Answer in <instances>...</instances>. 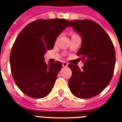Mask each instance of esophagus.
I'll list each match as a JSON object with an SVG mask.
<instances>
[{
    "instance_id": "esophagus-1",
    "label": "esophagus",
    "mask_w": 122,
    "mask_h": 122,
    "mask_svg": "<svg viewBox=\"0 0 122 122\" xmlns=\"http://www.w3.org/2000/svg\"><path fill=\"white\" fill-rule=\"evenodd\" d=\"M62 65H63V66H64V67H66V66H68V63H66V62H63V63H62Z\"/></svg>"
}]
</instances>
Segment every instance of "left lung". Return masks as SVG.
Masks as SVG:
<instances>
[{"mask_svg": "<svg viewBox=\"0 0 122 122\" xmlns=\"http://www.w3.org/2000/svg\"><path fill=\"white\" fill-rule=\"evenodd\" d=\"M69 23L82 37V46L77 55L84 62L82 70L76 65H69L72 71L69 88L75 97L92 98L105 90L112 78L114 47L106 31L93 21L74 20Z\"/></svg>", "mask_w": 122, "mask_h": 122, "instance_id": "obj_1", "label": "left lung"}]
</instances>
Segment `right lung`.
Segmentation results:
<instances>
[{
	"instance_id": "1",
	"label": "right lung",
	"mask_w": 122,
	"mask_h": 122,
	"mask_svg": "<svg viewBox=\"0 0 122 122\" xmlns=\"http://www.w3.org/2000/svg\"><path fill=\"white\" fill-rule=\"evenodd\" d=\"M67 27L65 19L38 20L26 25L16 38L10 56L11 71L16 85L29 97L40 99L51 92L62 64L47 65L44 56Z\"/></svg>"
}]
</instances>
